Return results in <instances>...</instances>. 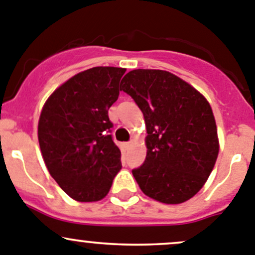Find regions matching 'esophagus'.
<instances>
[{"label":"esophagus","mask_w":255,"mask_h":255,"mask_svg":"<svg viewBox=\"0 0 255 255\" xmlns=\"http://www.w3.org/2000/svg\"><path fill=\"white\" fill-rule=\"evenodd\" d=\"M131 145H132V142H131V141H128V142H124V143H123V146H124L125 148L131 147Z\"/></svg>","instance_id":"esophagus-1"}]
</instances>
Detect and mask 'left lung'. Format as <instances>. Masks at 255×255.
Instances as JSON below:
<instances>
[{
  "instance_id": "8db88e82",
  "label": "left lung",
  "mask_w": 255,
  "mask_h": 255,
  "mask_svg": "<svg viewBox=\"0 0 255 255\" xmlns=\"http://www.w3.org/2000/svg\"><path fill=\"white\" fill-rule=\"evenodd\" d=\"M122 84L142 112L147 130L145 162L132 170L136 182L158 202H186L203 187L218 156L210 103L166 70H131Z\"/></svg>"
}]
</instances>
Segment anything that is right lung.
<instances>
[{"label": "right lung", "instance_id": "1", "mask_svg": "<svg viewBox=\"0 0 255 255\" xmlns=\"http://www.w3.org/2000/svg\"><path fill=\"white\" fill-rule=\"evenodd\" d=\"M127 69L94 67L78 73L48 98L38 123V141L50 176L79 202L109 192L122 170L108 110L119 98Z\"/></svg>", "mask_w": 255, "mask_h": 255}]
</instances>
